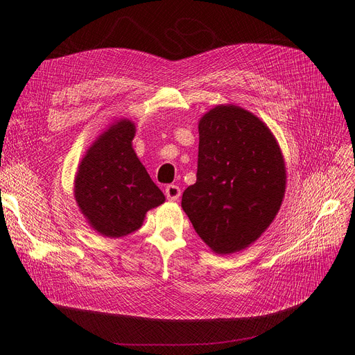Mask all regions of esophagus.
Here are the masks:
<instances>
[{"label": "esophagus", "mask_w": 355, "mask_h": 355, "mask_svg": "<svg viewBox=\"0 0 355 355\" xmlns=\"http://www.w3.org/2000/svg\"><path fill=\"white\" fill-rule=\"evenodd\" d=\"M165 196H166V198L170 200V201H177L180 198V196H181V190H180L178 185H173V184L171 185H166Z\"/></svg>", "instance_id": "1"}]
</instances>
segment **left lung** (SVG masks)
<instances>
[{
	"label": "left lung",
	"mask_w": 355,
	"mask_h": 355,
	"mask_svg": "<svg viewBox=\"0 0 355 355\" xmlns=\"http://www.w3.org/2000/svg\"><path fill=\"white\" fill-rule=\"evenodd\" d=\"M196 184L181 207L217 254L245 250L272 225L286 190L285 159L269 126L236 105H217L198 121Z\"/></svg>",
	"instance_id": "1"
}]
</instances>
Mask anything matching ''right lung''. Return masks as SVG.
<instances>
[{
	"label": "right lung",
	"mask_w": 355,
	"mask_h": 355,
	"mask_svg": "<svg viewBox=\"0 0 355 355\" xmlns=\"http://www.w3.org/2000/svg\"><path fill=\"white\" fill-rule=\"evenodd\" d=\"M135 123L121 118L96 138L74 175V200L87 225L103 237H123L138 230L146 211L165 201L137 157Z\"/></svg>",
	"instance_id": "obj_1"
}]
</instances>
